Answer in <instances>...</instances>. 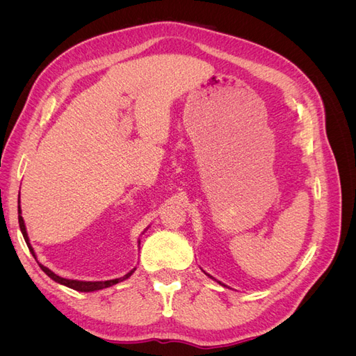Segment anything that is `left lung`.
<instances>
[{"instance_id": "left-lung-1", "label": "left lung", "mask_w": 356, "mask_h": 356, "mask_svg": "<svg viewBox=\"0 0 356 356\" xmlns=\"http://www.w3.org/2000/svg\"><path fill=\"white\" fill-rule=\"evenodd\" d=\"M207 275H208V273H207ZM208 276H209V277H212V276H211V275H208ZM212 279H213V277H212ZM213 281H217V279H213ZM218 284H221V282H220V281H218ZM221 285H222V286H225V285H224V284H221Z\"/></svg>"}]
</instances>
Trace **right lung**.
<instances>
[{
	"mask_svg": "<svg viewBox=\"0 0 356 356\" xmlns=\"http://www.w3.org/2000/svg\"><path fill=\"white\" fill-rule=\"evenodd\" d=\"M17 203H19V204H17V213H19V227H20V232H22V234H24V239H25V242H26V245H28V248H29L31 254L34 255V258L37 260L35 252H34V250H32V246H31V243H29V238H28V233H26V227H25V222H24V218H22V209H20V200H19ZM38 266L41 267V270L44 272L49 277H51L53 281H55V282H58V284H60V285H65V286H68V288H72V289H75V291H80V293H92V291H98V289H104V288L113 286V285H115V284H118V282L124 281V279H127L129 276H131V275L136 270V268H134V270H131V272H129L127 275H124L123 277L111 279V281L88 282V281H74V279H65V277H60V276H58L56 273H53V272L50 270V268H47L46 266H42V264H40V263H38Z\"/></svg>",
	"mask_w": 356,
	"mask_h": 356,
	"instance_id": "obj_1",
	"label": "right lung"
}]
</instances>
